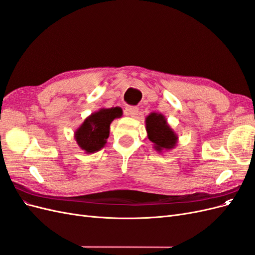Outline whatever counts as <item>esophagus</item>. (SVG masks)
<instances>
[{
	"label": "esophagus",
	"mask_w": 255,
	"mask_h": 255,
	"mask_svg": "<svg viewBox=\"0 0 255 255\" xmlns=\"http://www.w3.org/2000/svg\"><path fill=\"white\" fill-rule=\"evenodd\" d=\"M125 114L130 117H136L138 115V107L136 106H127L125 107Z\"/></svg>",
	"instance_id": "obj_1"
}]
</instances>
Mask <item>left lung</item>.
I'll use <instances>...</instances> for the list:
<instances>
[{
	"mask_svg": "<svg viewBox=\"0 0 255 255\" xmlns=\"http://www.w3.org/2000/svg\"><path fill=\"white\" fill-rule=\"evenodd\" d=\"M145 129L148 138L154 143V149L156 151L170 150L175 146L177 136L161 114L151 113L145 118Z\"/></svg>",
	"mask_w": 255,
	"mask_h": 255,
	"instance_id": "1",
	"label": "left lung"
}]
</instances>
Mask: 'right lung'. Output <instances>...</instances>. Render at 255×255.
<instances>
[{
	"label": "right lung",
	"instance_id": "add662e5",
	"mask_svg": "<svg viewBox=\"0 0 255 255\" xmlns=\"http://www.w3.org/2000/svg\"><path fill=\"white\" fill-rule=\"evenodd\" d=\"M121 116L122 111L119 107L101 109L91 114L74 133V138L80 148L86 153L101 150L110 136L111 123Z\"/></svg>",
	"mask_w": 255,
	"mask_h": 255
}]
</instances>
